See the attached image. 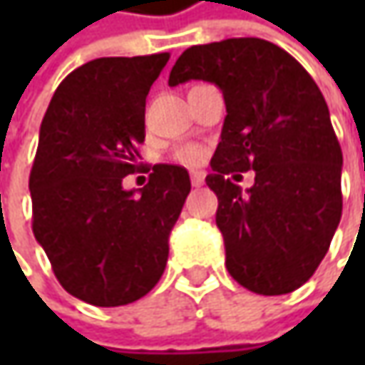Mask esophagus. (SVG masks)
<instances>
[{"label":"esophagus","instance_id":"34e87169","mask_svg":"<svg viewBox=\"0 0 365 365\" xmlns=\"http://www.w3.org/2000/svg\"><path fill=\"white\" fill-rule=\"evenodd\" d=\"M190 185L192 187H203L205 185V173H201V170H195V173H190Z\"/></svg>","mask_w":365,"mask_h":365}]
</instances>
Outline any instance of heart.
I'll use <instances>...</instances> for the list:
<instances>
[{
  "label": "heart",
  "mask_w": 365,
  "mask_h": 365,
  "mask_svg": "<svg viewBox=\"0 0 365 365\" xmlns=\"http://www.w3.org/2000/svg\"><path fill=\"white\" fill-rule=\"evenodd\" d=\"M175 160L185 166H199L205 160V150L199 144H182L175 150Z\"/></svg>",
  "instance_id": "b5f03b06"
}]
</instances>
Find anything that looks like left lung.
Returning <instances> with one entry per match:
<instances>
[{
  "label": "left lung",
  "instance_id": "8db88e82",
  "mask_svg": "<svg viewBox=\"0 0 365 365\" xmlns=\"http://www.w3.org/2000/svg\"><path fill=\"white\" fill-rule=\"evenodd\" d=\"M209 81L225 99L221 142L205 182L217 195L225 266L256 294H287L319 268L341 219V146L317 83L262 38L187 48L168 85ZM257 173L242 191L231 179Z\"/></svg>",
  "mask_w": 365,
  "mask_h": 365
}]
</instances>
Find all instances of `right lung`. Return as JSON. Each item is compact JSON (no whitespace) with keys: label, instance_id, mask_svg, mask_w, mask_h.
<instances>
[{"label":"right lung","instance_id":"obj_1","mask_svg":"<svg viewBox=\"0 0 365 365\" xmlns=\"http://www.w3.org/2000/svg\"><path fill=\"white\" fill-rule=\"evenodd\" d=\"M168 58L107 56L78 66L40 125L32 230L64 290L95 307L130 304L156 287L190 192L189 173L176 164H154L138 195L121 187L142 166L146 97Z\"/></svg>","mask_w":365,"mask_h":365}]
</instances>
